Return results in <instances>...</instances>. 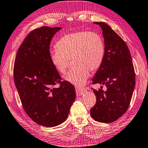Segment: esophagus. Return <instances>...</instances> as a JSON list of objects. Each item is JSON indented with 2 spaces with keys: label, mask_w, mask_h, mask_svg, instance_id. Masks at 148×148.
<instances>
[{
  "label": "esophagus",
  "mask_w": 148,
  "mask_h": 148,
  "mask_svg": "<svg viewBox=\"0 0 148 148\" xmlns=\"http://www.w3.org/2000/svg\"><path fill=\"white\" fill-rule=\"evenodd\" d=\"M85 88H82V87H76V95L77 96H82L83 93L85 92Z\"/></svg>",
  "instance_id": "34e87169"
}]
</instances>
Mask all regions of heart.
Returning a JSON list of instances; mask_svg holds the SVG:
<instances>
[{
  "mask_svg": "<svg viewBox=\"0 0 148 148\" xmlns=\"http://www.w3.org/2000/svg\"><path fill=\"white\" fill-rule=\"evenodd\" d=\"M56 48L57 50L50 54L51 63L64 74L72 60L74 66L65 79L78 87L87 82L90 71H97L103 61L105 45L96 32L79 30L67 34L56 42Z\"/></svg>",
  "mask_w": 148,
  "mask_h": 148,
  "instance_id": "b5f03b06",
  "label": "heart"
}]
</instances>
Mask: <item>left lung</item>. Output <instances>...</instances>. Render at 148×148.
<instances>
[{"mask_svg":"<svg viewBox=\"0 0 148 148\" xmlns=\"http://www.w3.org/2000/svg\"><path fill=\"white\" fill-rule=\"evenodd\" d=\"M94 23L102 29L105 56L92 84L105 85L107 90L92 88L96 103L90 110V114L99 122L111 123L122 116L130 106L135 85V70L124 41L106 23Z\"/></svg>","mask_w":148,"mask_h":148,"instance_id":"obj_1","label":"left lung"}]
</instances>
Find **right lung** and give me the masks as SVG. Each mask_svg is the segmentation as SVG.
Returning a JSON list of instances; mask_svg holds the SVG:
<instances>
[{
	"mask_svg": "<svg viewBox=\"0 0 148 148\" xmlns=\"http://www.w3.org/2000/svg\"><path fill=\"white\" fill-rule=\"evenodd\" d=\"M61 28L42 26L29 32L16 55L13 76L21 103L30 119L45 127L65 122L76 99L74 86L61 82L50 58V43ZM57 83L60 87H53Z\"/></svg>",
	"mask_w": 148,
	"mask_h": 148,
	"instance_id": "obj_1",
	"label": "right lung"
}]
</instances>
